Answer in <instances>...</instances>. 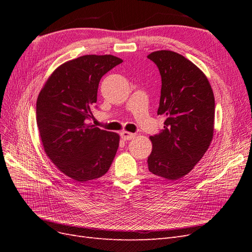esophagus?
<instances>
[{
  "label": "esophagus",
  "instance_id": "obj_1",
  "mask_svg": "<svg viewBox=\"0 0 252 252\" xmlns=\"http://www.w3.org/2000/svg\"><path fill=\"white\" fill-rule=\"evenodd\" d=\"M135 136L134 133H131V132H128V131H123L121 133V138L123 139L124 141H128V140H131L133 139Z\"/></svg>",
  "mask_w": 252,
  "mask_h": 252
}]
</instances>
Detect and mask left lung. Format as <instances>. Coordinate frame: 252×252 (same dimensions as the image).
I'll list each match as a JSON object with an SVG mask.
<instances>
[{"label":"left lung","instance_id":"obj_1","mask_svg":"<svg viewBox=\"0 0 252 252\" xmlns=\"http://www.w3.org/2000/svg\"><path fill=\"white\" fill-rule=\"evenodd\" d=\"M162 78L158 114L164 129L150 136L148 169L168 181L181 179L207 151L215 126V96L206 75L185 57L170 50L151 52Z\"/></svg>","mask_w":252,"mask_h":252}]
</instances>
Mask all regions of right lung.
<instances>
[{
    "label": "right lung",
    "mask_w": 252,
    "mask_h": 252,
    "mask_svg": "<svg viewBox=\"0 0 252 252\" xmlns=\"http://www.w3.org/2000/svg\"><path fill=\"white\" fill-rule=\"evenodd\" d=\"M123 61L110 55L83 56L53 71L36 101V124L47 157L74 182L101 178L119 148L116 132L87 125L98 83Z\"/></svg>",
    "instance_id": "add662e5"
}]
</instances>
